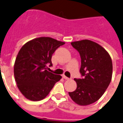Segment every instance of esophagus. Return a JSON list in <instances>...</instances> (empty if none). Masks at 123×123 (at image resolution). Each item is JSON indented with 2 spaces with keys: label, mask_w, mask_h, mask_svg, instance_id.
<instances>
[{
  "label": "esophagus",
  "mask_w": 123,
  "mask_h": 123,
  "mask_svg": "<svg viewBox=\"0 0 123 123\" xmlns=\"http://www.w3.org/2000/svg\"><path fill=\"white\" fill-rule=\"evenodd\" d=\"M62 78H64L65 80H70V78H69L68 77H67V76H66L65 75L62 76Z\"/></svg>",
  "instance_id": "34e87169"
}]
</instances>
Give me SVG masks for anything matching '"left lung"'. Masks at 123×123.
<instances>
[{"mask_svg":"<svg viewBox=\"0 0 123 123\" xmlns=\"http://www.w3.org/2000/svg\"><path fill=\"white\" fill-rule=\"evenodd\" d=\"M81 57V78H74L77 88L69 95L74 102L87 105L99 99L110 84L112 62L102 46L88 40L71 42Z\"/></svg>","mask_w":123,"mask_h":123,"instance_id":"obj_1","label":"left lung"}]
</instances>
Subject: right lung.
I'll use <instances>...</instances> for the list:
<instances>
[{
    "mask_svg": "<svg viewBox=\"0 0 123 123\" xmlns=\"http://www.w3.org/2000/svg\"><path fill=\"white\" fill-rule=\"evenodd\" d=\"M64 42L50 37L33 39L19 51L14 67L17 86L26 98L38 101L48 95L61 76L47 70L52 66V54Z\"/></svg>",
    "mask_w": 123,
    "mask_h": 123,
    "instance_id": "obj_1",
    "label": "right lung"
}]
</instances>
